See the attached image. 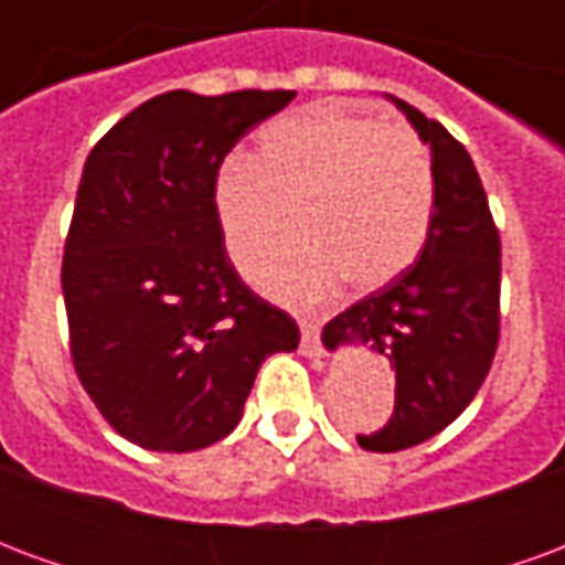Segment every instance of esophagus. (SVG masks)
Returning <instances> with one entry per match:
<instances>
[{"label": "esophagus", "instance_id": "34e87169", "mask_svg": "<svg viewBox=\"0 0 565 565\" xmlns=\"http://www.w3.org/2000/svg\"><path fill=\"white\" fill-rule=\"evenodd\" d=\"M299 330H302V351L308 356H320L323 354V344H320V330L318 323L311 318H299Z\"/></svg>", "mask_w": 565, "mask_h": 565}]
</instances>
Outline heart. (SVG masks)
<instances>
[{"label":"heart","mask_w":565,"mask_h":565,"mask_svg":"<svg viewBox=\"0 0 565 565\" xmlns=\"http://www.w3.org/2000/svg\"><path fill=\"white\" fill-rule=\"evenodd\" d=\"M294 223L299 238L254 278L287 302H318L342 278L375 290L424 254L433 211V157L415 129L315 108L257 136L254 157L223 162L214 214L235 266H254Z\"/></svg>","instance_id":"obj_1"}]
</instances>
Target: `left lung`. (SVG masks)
<instances>
[{
    "mask_svg": "<svg viewBox=\"0 0 565 565\" xmlns=\"http://www.w3.org/2000/svg\"><path fill=\"white\" fill-rule=\"evenodd\" d=\"M433 150L436 211L408 271L332 318L323 344L363 342L391 360L396 405L387 424L356 436L379 454L415 448L457 420L493 366L499 344L502 245L469 150L438 120L399 99Z\"/></svg>",
    "mask_w": 565,
    "mask_h": 565,
    "instance_id": "obj_1",
    "label": "left lung"
}]
</instances>
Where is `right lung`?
Returning <instances> with one entry per match:
<instances>
[{
	"instance_id": "1",
	"label": "right lung",
	"mask_w": 565,
	"mask_h": 565,
	"mask_svg": "<svg viewBox=\"0 0 565 565\" xmlns=\"http://www.w3.org/2000/svg\"><path fill=\"white\" fill-rule=\"evenodd\" d=\"M296 90L141 103L84 162L63 250L68 351L99 415L148 450L230 436L259 363L299 327L247 287L214 214V181L245 132Z\"/></svg>"
}]
</instances>
